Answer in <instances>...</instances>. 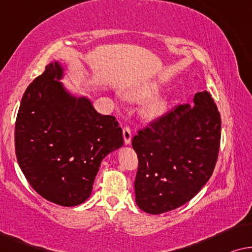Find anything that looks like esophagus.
Wrapping results in <instances>:
<instances>
[{
  "label": "esophagus",
  "instance_id": "esophagus-1",
  "mask_svg": "<svg viewBox=\"0 0 252 252\" xmlns=\"http://www.w3.org/2000/svg\"><path fill=\"white\" fill-rule=\"evenodd\" d=\"M131 138H132V134H131V129L129 126L123 127V139H125L126 145L131 144Z\"/></svg>",
  "mask_w": 252,
  "mask_h": 252
}]
</instances>
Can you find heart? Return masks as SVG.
I'll use <instances>...</instances> for the list:
<instances>
[{
    "label": "heart",
    "mask_w": 252,
    "mask_h": 252,
    "mask_svg": "<svg viewBox=\"0 0 252 252\" xmlns=\"http://www.w3.org/2000/svg\"><path fill=\"white\" fill-rule=\"evenodd\" d=\"M158 90H160V84L157 82H150L137 88V89L132 92V97L138 99L148 98L151 97V95L157 94ZM166 107H168V100H166V98L162 97V95H158V97L151 99V100L145 105V107L143 108V115L146 119H157L162 114H164Z\"/></svg>",
    "instance_id": "heart-1"
}]
</instances>
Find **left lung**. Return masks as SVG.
Here are the masks:
<instances>
[{"label": "left lung", "mask_w": 252, "mask_h": 252, "mask_svg": "<svg viewBox=\"0 0 252 252\" xmlns=\"http://www.w3.org/2000/svg\"><path fill=\"white\" fill-rule=\"evenodd\" d=\"M194 105H179L132 138L138 157L136 203L151 215L182 207L200 192L214 172L221 121L208 91Z\"/></svg>", "instance_id": "obj_1"}]
</instances>
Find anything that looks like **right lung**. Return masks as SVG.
<instances>
[{
    "label": "right lung",
    "mask_w": 252,
    "mask_h": 252,
    "mask_svg": "<svg viewBox=\"0 0 252 252\" xmlns=\"http://www.w3.org/2000/svg\"><path fill=\"white\" fill-rule=\"evenodd\" d=\"M63 67L45 66L25 91L16 120V157L30 185L63 207L87 201L101 161L123 145L114 116L101 115L89 98L60 82Z\"/></svg>",
    "instance_id": "obj_1"
}]
</instances>
